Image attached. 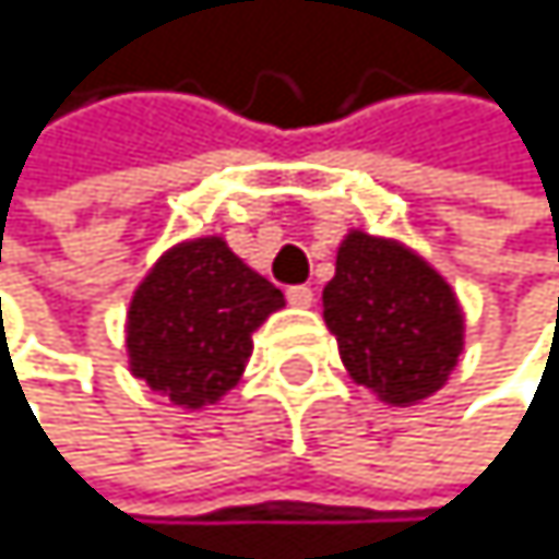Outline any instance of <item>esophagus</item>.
Here are the masks:
<instances>
[{"label":"esophagus","mask_w":559,"mask_h":559,"mask_svg":"<svg viewBox=\"0 0 559 559\" xmlns=\"http://www.w3.org/2000/svg\"><path fill=\"white\" fill-rule=\"evenodd\" d=\"M285 295H288V301H292L295 308H308V305L314 301V292H311L308 285H292Z\"/></svg>","instance_id":"1"}]
</instances>
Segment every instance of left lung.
I'll use <instances>...</instances> for the list:
<instances>
[{
	"label": "left lung",
	"instance_id": "left-lung-1",
	"mask_svg": "<svg viewBox=\"0 0 559 559\" xmlns=\"http://www.w3.org/2000/svg\"><path fill=\"white\" fill-rule=\"evenodd\" d=\"M348 376L382 402L439 392L463 352V311L445 277L399 241L352 230L321 292Z\"/></svg>",
	"mask_w": 559,
	"mask_h": 559
}]
</instances>
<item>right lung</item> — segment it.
<instances>
[{"mask_svg":"<svg viewBox=\"0 0 559 559\" xmlns=\"http://www.w3.org/2000/svg\"><path fill=\"white\" fill-rule=\"evenodd\" d=\"M285 305L224 238L170 248L133 292L127 311L130 372L183 409H201L238 385L251 335Z\"/></svg>","mask_w":559,"mask_h":559,"instance_id":"1","label":"right lung"}]
</instances>
